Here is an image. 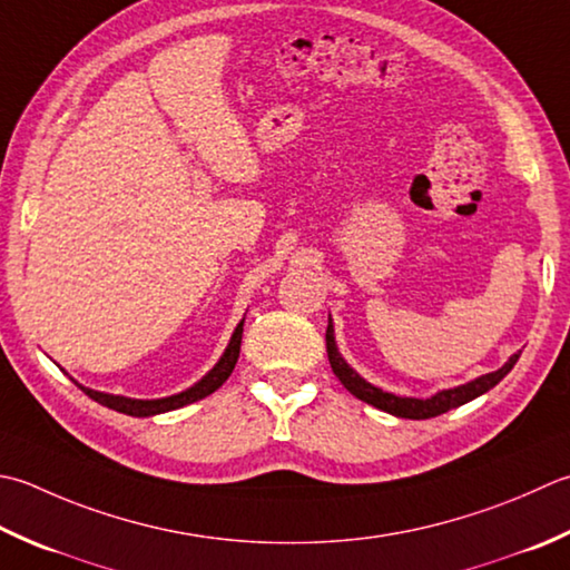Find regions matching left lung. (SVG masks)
Here are the masks:
<instances>
[{
  "instance_id": "left-lung-1",
  "label": "left lung",
  "mask_w": 570,
  "mask_h": 570,
  "mask_svg": "<svg viewBox=\"0 0 570 570\" xmlns=\"http://www.w3.org/2000/svg\"><path fill=\"white\" fill-rule=\"evenodd\" d=\"M326 353H328L333 373H336V377L343 383V387L348 390V393H353L355 397L363 400V403H367V405L390 412V415H395V417H407V420L438 417V415H442V412L470 403V400L484 395L487 390H492L519 361V353H517V355H511L507 365H501L494 373H487L482 377H476V381L460 385V387L442 390V393L432 395L428 400H417V397H397L393 393H385V390H381V387L365 383L363 377L341 358V353L336 348V338H333L331 321H328V331H326Z\"/></svg>"
}]
</instances>
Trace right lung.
<instances>
[{"label":"right lung","instance_id":"add662e5","mask_svg":"<svg viewBox=\"0 0 570 570\" xmlns=\"http://www.w3.org/2000/svg\"><path fill=\"white\" fill-rule=\"evenodd\" d=\"M242 326H244V321L239 323L237 331H234V336H232V341L227 345L225 355H222V358H219V363L212 367V371L197 385L185 390V393H177V395H170V397H160V400H132V397H122V395L98 393V390L83 387V385H78V387H81L88 397L96 400V403L106 405L110 410H118V412H122V415H132V417L160 415V412H170V410H177V407H183V405L197 403V400H203V397L215 393V390L232 375L234 365H237V358H239L242 331H244Z\"/></svg>","mask_w":570,"mask_h":570}]
</instances>
